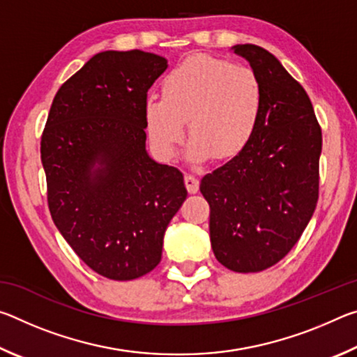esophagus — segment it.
<instances>
[{"label":"esophagus","instance_id":"1","mask_svg":"<svg viewBox=\"0 0 357 357\" xmlns=\"http://www.w3.org/2000/svg\"><path fill=\"white\" fill-rule=\"evenodd\" d=\"M184 184H185L187 192L189 193H197L198 189H200V181H198L195 176H192V174H185Z\"/></svg>","mask_w":357,"mask_h":357}]
</instances>
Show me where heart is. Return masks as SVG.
Wrapping results in <instances>:
<instances>
[{
  "instance_id": "1",
  "label": "heart",
  "mask_w": 357,
  "mask_h": 357,
  "mask_svg": "<svg viewBox=\"0 0 357 357\" xmlns=\"http://www.w3.org/2000/svg\"><path fill=\"white\" fill-rule=\"evenodd\" d=\"M263 98L261 82L247 66L192 55L164 77L162 99L151 96L144 104L149 138L162 157L172 159L189 123L187 160H229L255 134Z\"/></svg>"
}]
</instances>
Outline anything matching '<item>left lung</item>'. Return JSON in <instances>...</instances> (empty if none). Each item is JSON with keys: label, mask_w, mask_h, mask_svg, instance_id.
<instances>
[{"label": "left lung", "mask_w": 357, "mask_h": 357, "mask_svg": "<svg viewBox=\"0 0 357 357\" xmlns=\"http://www.w3.org/2000/svg\"><path fill=\"white\" fill-rule=\"evenodd\" d=\"M231 50L261 82V114L249 144L204 174L200 190L215 258L234 273H259L293 249L317 208L321 129L305 89L273 53Z\"/></svg>", "instance_id": "8db88e82"}]
</instances>
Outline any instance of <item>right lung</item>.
I'll list each match as a JSON object with an SVG mask.
<instances>
[{"instance_id": "obj_1", "label": "right lung", "mask_w": 357, "mask_h": 357, "mask_svg": "<svg viewBox=\"0 0 357 357\" xmlns=\"http://www.w3.org/2000/svg\"><path fill=\"white\" fill-rule=\"evenodd\" d=\"M167 68L142 50L98 53L58 89L42 134L52 219L112 280L160 263L165 229L187 198L183 173L146 151V93Z\"/></svg>"}]
</instances>
